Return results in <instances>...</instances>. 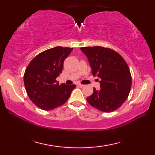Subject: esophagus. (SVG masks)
<instances>
[{"label":"esophagus","mask_w":155,"mask_h":155,"mask_svg":"<svg viewBox=\"0 0 155 155\" xmlns=\"http://www.w3.org/2000/svg\"><path fill=\"white\" fill-rule=\"evenodd\" d=\"M78 87H84V85H82V84H78Z\"/></svg>","instance_id":"1"}]
</instances>
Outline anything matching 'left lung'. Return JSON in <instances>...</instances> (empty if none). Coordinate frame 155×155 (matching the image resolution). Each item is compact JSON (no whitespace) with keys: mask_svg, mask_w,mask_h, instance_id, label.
I'll return each mask as SVG.
<instances>
[{"mask_svg":"<svg viewBox=\"0 0 155 155\" xmlns=\"http://www.w3.org/2000/svg\"><path fill=\"white\" fill-rule=\"evenodd\" d=\"M94 76L101 78V90L94 88L87 101L94 108L111 112L121 107L130 93L132 78L127 62L114 50L102 46L81 47Z\"/></svg>","mask_w":155,"mask_h":155,"instance_id":"obj_1","label":"left lung"}]
</instances>
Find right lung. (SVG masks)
Wrapping results in <instances>:
<instances>
[{
    "label": "right lung",
    "mask_w": 155,
    "mask_h": 155,
    "mask_svg": "<svg viewBox=\"0 0 155 155\" xmlns=\"http://www.w3.org/2000/svg\"><path fill=\"white\" fill-rule=\"evenodd\" d=\"M73 48L57 46L41 52L26 68L24 83L31 101L43 110L61 106L70 98L76 85H59L56 78L61 74L64 61Z\"/></svg>",
    "instance_id": "right-lung-1"
}]
</instances>
